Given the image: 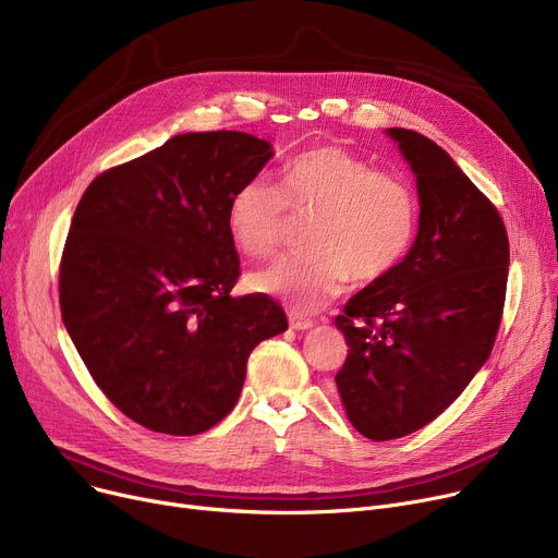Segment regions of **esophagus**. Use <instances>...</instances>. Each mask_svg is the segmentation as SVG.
Returning a JSON list of instances; mask_svg holds the SVG:
<instances>
[{"instance_id":"1","label":"esophagus","mask_w":558,"mask_h":558,"mask_svg":"<svg viewBox=\"0 0 558 558\" xmlns=\"http://www.w3.org/2000/svg\"><path fill=\"white\" fill-rule=\"evenodd\" d=\"M289 326L294 328V330H310V328L314 326V320L307 318V316H303L301 312L291 310V312H289Z\"/></svg>"}]
</instances>
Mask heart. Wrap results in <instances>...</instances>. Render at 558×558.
Returning <instances> with one entry per match:
<instances>
[{
	"label": "heart",
	"mask_w": 558,
	"mask_h": 558,
	"mask_svg": "<svg viewBox=\"0 0 558 558\" xmlns=\"http://www.w3.org/2000/svg\"><path fill=\"white\" fill-rule=\"evenodd\" d=\"M291 215L310 217L303 253L251 276V287L301 310L335 299L348 278L375 284L404 262L416 238L418 196L407 175L375 169L341 146H314L284 162L280 185L255 175L232 194L228 230L251 257L271 255Z\"/></svg>",
	"instance_id": "obj_1"
}]
</instances>
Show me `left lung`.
<instances>
[{
	"mask_svg": "<svg viewBox=\"0 0 558 558\" xmlns=\"http://www.w3.org/2000/svg\"><path fill=\"white\" fill-rule=\"evenodd\" d=\"M387 133L416 173L418 234L400 267L335 318L350 348L337 389L371 441L425 427L461 396L490 355L509 278L495 205L429 137Z\"/></svg>",
	"mask_w": 558,
	"mask_h": 558,
	"instance_id": "1",
	"label": "left lung"
}]
</instances>
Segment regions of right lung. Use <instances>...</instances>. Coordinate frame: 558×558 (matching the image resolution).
<instances>
[{
  "label": "right lung",
  "instance_id": "obj_1",
  "mask_svg": "<svg viewBox=\"0 0 558 558\" xmlns=\"http://www.w3.org/2000/svg\"><path fill=\"white\" fill-rule=\"evenodd\" d=\"M274 156L240 131L185 133L99 173L65 240L63 324L104 396L137 425L194 436L223 421L251 350L287 330L267 294L234 299L232 194Z\"/></svg>",
  "mask_w": 558,
  "mask_h": 558
}]
</instances>
